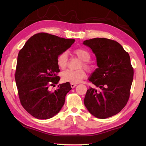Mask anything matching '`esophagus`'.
Masks as SVG:
<instances>
[{"mask_svg": "<svg viewBox=\"0 0 146 146\" xmlns=\"http://www.w3.org/2000/svg\"><path fill=\"white\" fill-rule=\"evenodd\" d=\"M77 86V84H74V83H71V87L72 88H74L75 87H76V86Z\"/></svg>", "mask_w": 146, "mask_h": 146, "instance_id": "34e87169", "label": "esophagus"}]
</instances>
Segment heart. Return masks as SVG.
Instances as JSON below:
<instances>
[{
    "label": "heart",
    "mask_w": 146,
    "mask_h": 146,
    "mask_svg": "<svg viewBox=\"0 0 146 146\" xmlns=\"http://www.w3.org/2000/svg\"><path fill=\"white\" fill-rule=\"evenodd\" d=\"M74 54L77 57L82 60L80 68H85L88 71H92L94 70V65L91 64L90 61L91 58L90 53L85 49L78 48L74 51ZM56 64L58 67L61 70H64L67 67L68 64V53L66 51L62 52L58 55L56 58ZM86 76L85 71L80 69L78 70H66L63 71L61 74V78L64 82L77 84L81 82Z\"/></svg>",
    "instance_id": "heart-1"
}]
</instances>
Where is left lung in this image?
Segmentation results:
<instances>
[{
    "label": "left lung",
    "instance_id": "1",
    "mask_svg": "<svg viewBox=\"0 0 146 146\" xmlns=\"http://www.w3.org/2000/svg\"><path fill=\"white\" fill-rule=\"evenodd\" d=\"M83 44L95 54L98 66L89 78L95 88L87 90L84 105L95 117H111L129 100L134 73L130 56L119 43L111 39L95 38Z\"/></svg>",
    "mask_w": 146,
    "mask_h": 146
}]
</instances>
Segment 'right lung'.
<instances>
[{
	"label": "right lung",
	"mask_w": 146,
	"mask_h": 146,
	"mask_svg": "<svg viewBox=\"0 0 146 146\" xmlns=\"http://www.w3.org/2000/svg\"><path fill=\"white\" fill-rule=\"evenodd\" d=\"M75 39H66L47 33L34 35L21 50L15 78L21 105L38 119H48L60 111L66 95L71 90L70 82L57 84L60 70L56 58L70 48Z\"/></svg>",
	"instance_id": "obj_1"
}]
</instances>
